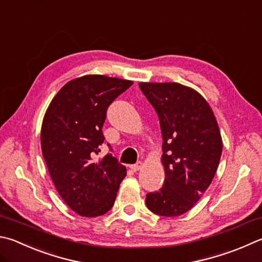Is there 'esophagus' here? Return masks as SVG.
<instances>
[{
	"mask_svg": "<svg viewBox=\"0 0 262 262\" xmlns=\"http://www.w3.org/2000/svg\"><path fill=\"white\" fill-rule=\"evenodd\" d=\"M142 166H143V164H142V161H137L136 164L130 165L129 168L133 170V172H137V170H140L142 168Z\"/></svg>",
	"mask_w": 262,
	"mask_h": 262,
	"instance_id": "esophagus-1",
	"label": "esophagus"
}]
</instances>
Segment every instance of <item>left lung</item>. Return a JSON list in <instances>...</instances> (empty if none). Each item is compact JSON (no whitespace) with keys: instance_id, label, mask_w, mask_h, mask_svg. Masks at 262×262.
Returning a JSON list of instances; mask_svg holds the SVG:
<instances>
[{"instance_id":"obj_1","label":"left lung","mask_w":262,"mask_h":262,"mask_svg":"<svg viewBox=\"0 0 262 262\" xmlns=\"http://www.w3.org/2000/svg\"><path fill=\"white\" fill-rule=\"evenodd\" d=\"M140 89L158 115L165 181L146 194L147 208L163 216L184 214L215 175L222 140L210 105L196 90L177 82H141Z\"/></svg>"}]
</instances>
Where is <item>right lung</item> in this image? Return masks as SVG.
<instances>
[{"label": "right lung", "instance_id": "add662e5", "mask_svg": "<svg viewBox=\"0 0 262 262\" xmlns=\"http://www.w3.org/2000/svg\"><path fill=\"white\" fill-rule=\"evenodd\" d=\"M132 84L129 80L84 75L66 83L45 115L41 147L47 167L60 197L81 216L110 211L126 177V167L112 154L99 160L96 156L105 142L102 128L107 107Z\"/></svg>", "mask_w": 262, "mask_h": 262}]
</instances>
